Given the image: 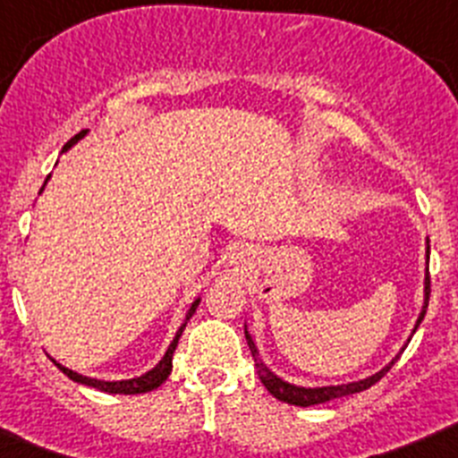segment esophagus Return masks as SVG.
Instances as JSON below:
<instances>
[{"mask_svg": "<svg viewBox=\"0 0 458 458\" xmlns=\"http://www.w3.org/2000/svg\"><path fill=\"white\" fill-rule=\"evenodd\" d=\"M232 259H236L238 264H252V250L250 248H238L236 252H233V257Z\"/></svg>", "mask_w": 458, "mask_h": 458, "instance_id": "esophagus-1", "label": "esophagus"}]
</instances>
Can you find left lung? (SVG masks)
Returning <instances> with one entry per match:
<instances>
[{"instance_id":"left-lung-1","label":"left lung","mask_w":458,"mask_h":458,"mask_svg":"<svg viewBox=\"0 0 458 458\" xmlns=\"http://www.w3.org/2000/svg\"><path fill=\"white\" fill-rule=\"evenodd\" d=\"M428 293H431V279H428V248H427L424 305H422V311H420L418 323H415V327H412V333L418 330L420 323H422V318H424V314H427ZM245 339H248V346H250V351H252L254 365H257V374H259V378H261V383L266 386V390H268L275 399L291 403V406H317V403L333 402V399H339V396H349V394H355V392L367 390V387H371L374 383H378V380L392 369V365H394L396 360H399V355H396V358H392L390 365H386L380 371H376V374L367 376V378L355 380V383H342V386H323V387H301V386H293V383H286V380H282L279 376H275L273 371H270L268 367L261 362V358H259V351H257V344H254V339L250 337L248 327H245ZM408 342H411V339H408Z\"/></svg>"}]
</instances>
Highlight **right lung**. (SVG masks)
<instances>
[{
	"mask_svg": "<svg viewBox=\"0 0 458 458\" xmlns=\"http://www.w3.org/2000/svg\"><path fill=\"white\" fill-rule=\"evenodd\" d=\"M84 135H87V131L78 132V135L72 137V140L68 141L66 147H64V151H68V148H71L72 144H78V141L82 140ZM47 179H50V176H47ZM47 179H46V183H47ZM43 188H46V185H43ZM43 188H40V190H43ZM199 302H201V298H197V301H194L192 305H190L188 314H185V321L181 323V327H179V330H176V337L172 339V344H169V349H167V353L163 355V360H160V362H157V365L153 367L151 371L137 376V378H128V380L89 378V376H82V374H78V371H72V369H68V367L59 365L56 360H52V362H55V365L59 367V369H62L64 374L68 376V378L75 380V383H82V386L96 387V390H100V392H109V394H144V392L156 390V387L163 386L165 380H167V376L172 374V358H174V351H176V344H179L181 335H183L185 326H188V321H190V318H192L194 310H197V305H199Z\"/></svg>",
	"mask_w": 458,
	"mask_h": 458,
	"instance_id": "obj_1",
	"label": "right lung"
}]
</instances>
